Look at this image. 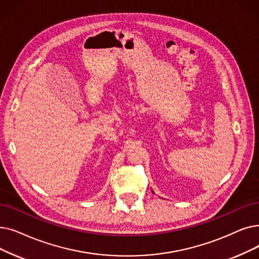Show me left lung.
Wrapping results in <instances>:
<instances>
[{
  "mask_svg": "<svg viewBox=\"0 0 259 259\" xmlns=\"http://www.w3.org/2000/svg\"><path fill=\"white\" fill-rule=\"evenodd\" d=\"M152 193H153V192H152ZM153 194H154V193H153Z\"/></svg>",
  "mask_w": 259,
  "mask_h": 259,
  "instance_id": "1",
  "label": "left lung"
}]
</instances>
